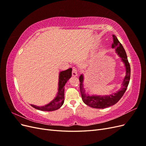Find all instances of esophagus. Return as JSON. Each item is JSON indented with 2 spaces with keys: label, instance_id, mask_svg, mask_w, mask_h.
<instances>
[{
  "label": "esophagus",
  "instance_id": "1",
  "mask_svg": "<svg viewBox=\"0 0 146 146\" xmlns=\"http://www.w3.org/2000/svg\"><path fill=\"white\" fill-rule=\"evenodd\" d=\"M72 75V76H74V77H77L78 76L77 71V69L76 68H73Z\"/></svg>",
  "mask_w": 146,
  "mask_h": 146
}]
</instances>
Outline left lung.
<instances>
[{"label": "left lung", "mask_w": 146, "mask_h": 146, "mask_svg": "<svg viewBox=\"0 0 146 146\" xmlns=\"http://www.w3.org/2000/svg\"><path fill=\"white\" fill-rule=\"evenodd\" d=\"M113 42L111 44V47L115 49L116 53L121 58L122 62L124 64L125 68V76L123 79L121 88L119 90L109 95L100 96L96 94H90L86 91L85 89L84 88L83 85L84 76L83 74H82L80 77H79V80L80 82V90L82 98L84 103L92 108L104 109L116 104L121 99L123 94L125 93L130 82V66L127 59L126 52L122 45L118 41L115 35H113Z\"/></svg>", "instance_id": "obj_1"}]
</instances>
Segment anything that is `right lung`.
Returning a JSON list of instances; mask_svg holds the SVG:
<instances>
[{"label": "right lung", "instance_id": "right-lung-1", "mask_svg": "<svg viewBox=\"0 0 146 146\" xmlns=\"http://www.w3.org/2000/svg\"><path fill=\"white\" fill-rule=\"evenodd\" d=\"M72 76V68H69L59 73L58 92L54 99L44 106L31 105L32 107L41 111H51L59 109L63 105L64 100V86L69 79Z\"/></svg>", "mask_w": 146, "mask_h": 146}]
</instances>
